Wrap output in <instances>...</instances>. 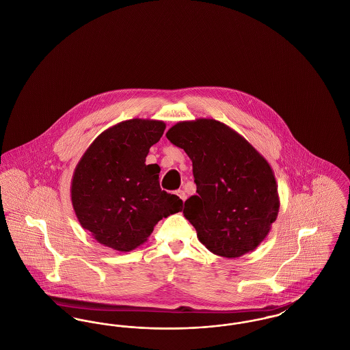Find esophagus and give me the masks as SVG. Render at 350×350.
<instances>
[{"instance_id": "obj_1", "label": "esophagus", "mask_w": 350, "mask_h": 350, "mask_svg": "<svg viewBox=\"0 0 350 350\" xmlns=\"http://www.w3.org/2000/svg\"><path fill=\"white\" fill-rule=\"evenodd\" d=\"M176 194L180 197V200H183V202L186 200V193H185L183 190H177V191H176Z\"/></svg>"}]
</instances>
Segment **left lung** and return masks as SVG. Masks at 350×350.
Returning a JSON list of instances; mask_svg holds the SVG:
<instances>
[{"label": "left lung", "mask_w": 350, "mask_h": 350, "mask_svg": "<svg viewBox=\"0 0 350 350\" xmlns=\"http://www.w3.org/2000/svg\"><path fill=\"white\" fill-rule=\"evenodd\" d=\"M167 137L193 163L197 194L185 202L183 215L200 243L227 258L256 250L280 211L278 185L264 156L215 119L178 122Z\"/></svg>", "instance_id": "1"}]
</instances>
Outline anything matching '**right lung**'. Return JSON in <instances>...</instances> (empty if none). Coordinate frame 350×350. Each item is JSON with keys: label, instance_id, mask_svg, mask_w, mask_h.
Returning a JSON list of instances; mask_svg holds the SVG:
<instances>
[{"label": "right lung", "instance_id": "add662e5", "mask_svg": "<svg viewBox=\"0 0 350 350\" xmlns=\"http://www.w3.org/2000/svg\"><path fill=\"white\" fill-rule=\"evenodd\" d=\"M165 127L153 119L120 122L96 137L75 169L73 210L81 227L102 245L135 250L163 217L183 210V200L161 190L160 167L146 164Z\"/></svg>", "mask_w": 350, "mask_h": 350}]
</instances>
